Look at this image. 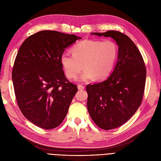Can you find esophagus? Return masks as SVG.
<instances>
[{"mask_svg":"<svg viewBox=\"0 0 161 161\" xmlns=\"http://www.w3.org/2000/svg\"><path fill=\"white\" fill-rule=\"evenodd\" d=\"M84 88H85V87H84L83 86L80 85V84H79V85L78 86V89L79 90H83Z\"/></svg>","mask_w":161,"mask_h":161,"instance_id":"obj_1","label":"esophagus"}]
</instances>
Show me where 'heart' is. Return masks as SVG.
I'll return each mask as SVG.
<instances>
[{
  "mask_svg": "<svg viewBox=\"0 0 161 161\" xmlns=\"http://www.w3.org/2000/svg\"><path fill=\"white\" fill-rule=\"evenodd\" d=\"M72 52V54L64 52L61 56L65 75L69 78L75 77L83 65L84 70L77 80L86 81L94 77L96 80L107 77L115 64L118 47L112 40H85L74 46Z\"/></svg>",
  "mask_w": 161,
  "mask_h": 161,
  "instance_id": "obj_1",
  "label": "heart"
}]
</instances>
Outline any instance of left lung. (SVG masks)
Instances as JSON below:
<instances>
[{
    "mask_svg": "<svg viewBox=\"0 0 161 161\" xmlns=\"http://www.w3.org/2000/svg\"><path fill=\"white\" fill-rule=\"evenodd\" d=\"M92 34L111 37L119 46L117 62L112 74L102 82L86 86L91 119L99 128L108 130L128 121L140 107L146 68L139 49L125 34L117 31Z\"/></svg>",
    "mask_w": 161,
    "mask_h": 161,
    "instance_id": "8db88e82",
    "label": "left lung"
}]
</instances>
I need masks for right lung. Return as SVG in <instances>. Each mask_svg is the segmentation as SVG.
I'll use <instances>...</instances> for the list:
<instances>
[{
  "instance_id": "right-lung-1",
  "label": "right lung",
  "mask_w": 161,
  "mask_h": 161,
  "mask_svg": "<svg viewBox=\"0 0 161 161\" xmlns=\"http://www.w3.org/2000/svg\"><path fill=\"white\" fill-rule=\"evenodd\" d=\"M81 38L55 31H42L24 41L12 73L17 103L23 115L44 129L60 125L78 87L67 80L61 56Z\"/></svg>"
}]
</instances>
